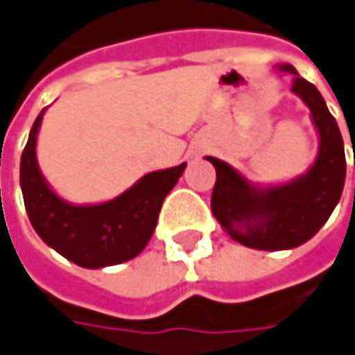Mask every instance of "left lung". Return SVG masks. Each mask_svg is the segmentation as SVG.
Instances as JSON below:
<instances>
[{"label": "left lung", "mask_w": 355, "mask_h": 355, "mask_svg": "<svg viewBox=\"0 0 355 355\" xmlns=\"http://www.w3.org/2000/svg\"><path fill=\"white\" fill-rule=\"evenodd\" d=\"M276 69L292 75L290 91L310 109L318 153L308 171L286 182L260 184L226 161L207 157L216 168L210 200L214 218L230 239L254 250H290L308 242L330 218L346 182L342 132L324 97L292 65Z\"/></svg>", "instance_id": "1"}]
</instances>
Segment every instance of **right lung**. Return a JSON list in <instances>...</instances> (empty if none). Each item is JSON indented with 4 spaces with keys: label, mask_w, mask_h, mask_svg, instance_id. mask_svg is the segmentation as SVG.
<instances>
[{
    "label": "right lung",
    "mask_w": 355,
    "mask_h": 355,
    "mask_svg": "<svg viewBox=\"0 0 355 355\" xmlns=\"http://www.w3.org/2000/svg\"><path fill=\"white\" fill-rule=\"evenodd\" d=\"M47 109L35 119L21 155L19 182L25 210L39 239L83 268H105L139 256L153 236L164 196L187 162L153 171L111 200L75 205L55 193L37 162V135Z\"/></svg>",
    "instance_id": "obj_1"
}]
</instances>
